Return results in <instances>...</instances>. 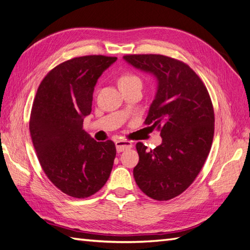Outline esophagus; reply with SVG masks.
<instances>
[{"label": "esophagus", "mask_w": 250, "mask_h": 250, "mask_svg": "<svg viewBox=\"0 0 250 250\" xmlns=\"http://www.w3.org/2000/svg\"><path fill=\"white\" fill-rule=\"evenodd\" d=\"M132 148V143L129 140H117L116 142V150L118 153L124 152Z\"/></svg>", "instance_id": "34e87169"}]
</instances>
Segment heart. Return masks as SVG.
Instances as JSON below:
<instances>
[{
	"label": "heart",
	"instance_id": "obj_1",
	"mask_svg": "<svg viewBox=\"0 0 250 250\" xmlns=\"http://www.w3.org/2000/svg\"><path fill=\"white\" fill-rule=\"evenodd\" d=\"M118 84L121 91H125V89L134 86H142V79L136 74L124 73L119 77Z\"/></svg>",
	"mask_w": 250,
	"mask_h": 250
}]
</instances>
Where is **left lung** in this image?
<instances>
[{
    "instance_id": "obj_1",
    "label": "left lung",
    "mask_w": 250,
    "mask_h": 250,
    "mask_svg": "<svg viewBox=\"0 0 250 250\" xmlns=\"http://www.w3.org/2000/svg\"><path fill=\"white\" fill-rule=\"evenodd\" d=\"M124 58L158 80L145 125L161 132L163 143L150 151L136 144L139 162L133 174L146 195L168 201L194 182L206 162L214 134L212 101L202 79L181 60L155 54Z\"/></svg>"
}]
</instances>
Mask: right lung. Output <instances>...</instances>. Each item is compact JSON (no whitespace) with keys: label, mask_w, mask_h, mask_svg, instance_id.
I'll return each mask as SVG.
<instances>
[{"label":"right lung","mask_w":250,"mask_h":250,"mask_svg":"<svg viewBox=\"0 0 250 250\" xmlns=\"http://www.w3.org/2000/svg\"><path fill=\"white\" fill-rule=\"evenodd\" d=\"M116 57H76L49 70L31 107L29 132L41 168L55 186L72 197L86 198L110 177L116 146L96 142L82 129L91 114L94 86Z\"/></svg>","instance_id":"1"}]
</instances>
